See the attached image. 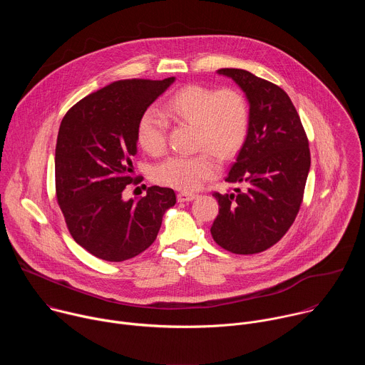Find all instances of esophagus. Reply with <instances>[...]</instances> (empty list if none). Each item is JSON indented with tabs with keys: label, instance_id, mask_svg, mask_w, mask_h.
<instances>
[{
	"label": "esophagus",
	"instance_id": "esophagus-1",
	"mask_svg": "<svg viewBox=\"0 0 365 365\" xmlns=\"http://www.w3.org/2000/svg\"><path fill=\"white\" fill-rule=\"evenodd\" d=\"M197 195L196 193H189V192H179L178 193V200L179 202H189L193 200Z\"/></svg>",
	"mask_w": 365,
	"mask_h": 365
}]
</instances>
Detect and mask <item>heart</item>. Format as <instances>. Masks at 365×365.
Here are the masks:
<instances>
[{
  "instance_id": "b5f03b06",
  "label": "heart",
  "mask_w": 365,
  "mask_h": 365,
  "mask_svg": "<svg viewBox=\"0 0 365 365\" xmlns=\"http://www.w3.org/2000/svg\"><path fill=\"white\" fill-rule=\"evenodd\" d=\"M163 114L175 121L195 125L196 148L190 155H172L155 165L153 179L163 186L185 192L197 189L220 170L217 154L227 159L242 145L250 125V108L245 96L235 88L212 89L187 85L173 93L163 106ZM138 144L153 155L168 145V121L155 111H145L137 124Z\"/></svg>"
}]
</instances>
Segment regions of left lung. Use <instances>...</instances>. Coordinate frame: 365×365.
<instances>
[{"mask_svg":"<svg viewBox=\"0 0 365 365\" xmlns=\"http://www.w3.org/2000/svg\"><path fill=\"white\" fill-rule=\"evenodd\" d=\"M250 102L247 138L232 163L230 183L244 189L221 195L211 234L234 254H257L279 242L293 225L310 168L306 131L289 95L277 85L244 69L224 68Z\"/></svg>","mask_w":365,"mask_h":365,"instance_id":"obj_1","label":"left lung"}]
</instances>
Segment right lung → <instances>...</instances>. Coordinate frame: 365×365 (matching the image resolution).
<instances>
[{"label": "right lung", "mask_w": 365, "mask_h": 365, "mask_svg": "<svg viewBox=\"0 0 365 365\" xmlns=\"http://www.w3.org/2000/svg\"><path fill=\"white\" fill-rule=\"evenodd\" d=\"M175 78L123 79L82 98L63 117L56 143V199L72 238L92 255L118 263L147 250L176 203L170 187L151 186L140 200H123L137 183L140 117Z\"/></svg>", "instance_id": "right-lung-1"}]
</instances>
